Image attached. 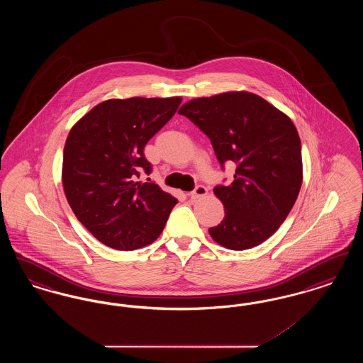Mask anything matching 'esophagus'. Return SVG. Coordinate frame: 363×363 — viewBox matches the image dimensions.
<instances>
[{"mask_svg": "<svg viewBox=\"0 0 363 363\" xmlns=\"http://www.w3.org/2000/svg\"><path fill=\"white\" fill-rule=\"evenodd\" d=\"M208 189L204 186V185H197L194 190L190 193V197L193 199V200H197V199H201V197H204V196H207Z\"/></svg>", "mask_w": 363, "mask_h": 363, "instance_id": "34e87169", "label": "esophagus"}]
</instances>
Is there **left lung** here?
I'll use <instances>...</instances> for the list:
<instances>
[{"label": "left lung", "mask_w": 363, "mask_h": 363, "mask_svg": "<svg viewBox=\"0 0 363 363\" xmlns=\"http://www.w3.org/2000/svg\"><path fill=\"white\" fill-rule=\"evenodd\" d=\"M178 114L207 135L222 169L237 164L234 181L215 186L225 219L209 235L231 250L268 240L286 220L302 185L301 140L293 121L252 92L191 99Z\"/></svg>", "instance_id": "obj_1"}]
</instances>
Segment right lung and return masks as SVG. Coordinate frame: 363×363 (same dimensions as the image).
<instances>
[{
	"mask_svg": "<svg viewBox=\"0 0 363 363\" xmlns=\"http://www.w3.org/2000/svg\"><path fill=\"white\" fill-rule=\"evenodd\" d=\"M182 98L108 99L70 129L62 185L79 222L106 246L135 250L155 241L178 200L154 182L145 144L170 121ZM151 181V179H150Z\"/></svg>",
	"mask_w": 363,
	"mask_h": 363,
	"instance_id": "add662e5",
	"label": "right lung"
}]
</instances>
